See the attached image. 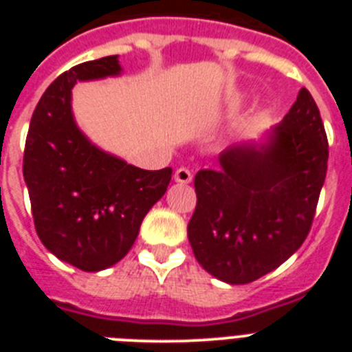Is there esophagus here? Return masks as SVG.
<instances>
[{"label": "esophagus", "instance_id": "esophagus-1", "mask_svg": "<svg viewBox=\"0 0 352 352\" xmlns=\"http://www.w3.org/2000/svg\"><path fill=\"white\" fill-rule=\"evenodd\" d=\"M174 182L176 183H190L192 182V173L186 167H179V169H176V173H174Z\"/></svg>", "mask_w": 352, "mask_h": 352}]
</instances>
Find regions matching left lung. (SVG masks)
<instances>
[{
	"mask_svg": "<svg viewBox=\"0 0 352 352\" xmlns=\"http://www.w3.org/2000/svg\"><path fill=\"white\" fill-rule=\"evenodd\" d=\"M328 169V139L309 89L259 142L223 149L219 169H201L188 241L219 280L248 284L278 268L312 226Z\"/></svg>",
	"mask_w": 352,
	"mask_h": 352,
	"instance_id": "left-lung-1",
	"label": "left lung"
}]
</instances>
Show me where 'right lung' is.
Here are the masks:
<instances>
[{"mask_svg":"<svg viewBox=\"0 0 352 352\" xmlns=\"http://www.w3.org/2000/svg\"><path fill=\"white\" fill-rule=\"evenodd\" d=\"M121 74L118 56L86 61L45 89L31 116L23 174L40 241L82 272L129 254L146 213L167 192L173 169L146 170L93 144L72 113L77 80Z\"/></svg>","mask_w":352,"mask_h":352,"instance_id":"add662e5","label":"right lung"}]
</instances>
